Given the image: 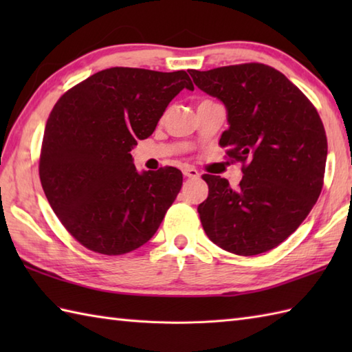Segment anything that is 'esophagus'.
I'll return each instance as SVG.
<instances>
[{
	"label": "esophagus",
	"instance_id": "obj_1",
	"mask_svg": "<svg viewBox=\"0 0 352 352\" xmlns=\"http://www.w3.org/2000/svg\"><path fill=\"white\" fill-rule=\"evenodd\" d=\"M183 174H184V177L192 178V180H195V178H199V172L195 168H190V166L184 168L183 169Z\"/></svg>",
	"mask_w": 352,
	"mask_h": 352
}]
</instances>
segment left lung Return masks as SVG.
<instances>
[{"instance_id": "1", "label": "left lung", "mask_w": 352, "mask_h": 352, "mask_svg": "<svg viewBox=\"0 0 352 352\" xmlns=\"http://www.w3.org/2000/svg\"><path fill=\"white\" fill-rule=\"evenodd\" d=\"M193 83L227 109L219 145L248 162L237 189L203 175L208 197L198 206L206 234L239 256L278 246L307 218L322 190L327 136L316 109L271 66L245 63L189 71Z\"/></svg>"}]
</instances>
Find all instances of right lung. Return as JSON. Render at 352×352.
<instances>
[{
    "mask_svg": "<svg viewBox=\"0 0 352 352\" xmlns=\"http://www.w3.org/2000/svg\"><path fill=\"white\" fill-rule=\"evenodd\" d=\"M193 91L184 71L110 68L56 102L39 175L57 218L91 251L119 256L151 239L183 184L177 168L142 170L131 149L154 133L169 102Z\"/></svg>",
    "mask_w": 352,
    "mask_h": 352,
    "instance_id": "right-lung-1",
    "label": "right lung"
}]
</instances>
